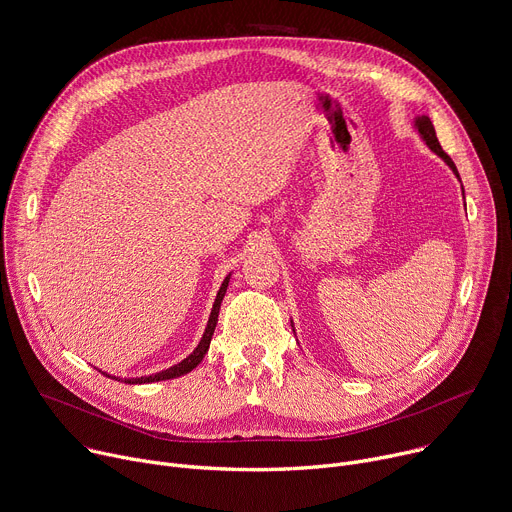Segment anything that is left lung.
<instances>
[{
  "mask_svg": "<svg viewBox=\"0 0 512 512\" xmlns=\"http://www.w3.org/2000/svg\"><path fill=\"white\" fill-rule=\"evenodd\" d=\"M416 128H418V132H421V136L425 138V143L431 147V151H435L451 169H453V173L459 177V173H457V167H455V163L451 161V157L441 149V143L437 141V134H435V128H433V122L427 118V116H421L416 120Z\"/></svg>",
  "mask_w": 512,
  "mask_h": 512,
  "instance_id": "obj_1",
  "label": "left lung"
}]
</instances>
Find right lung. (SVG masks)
Segmentation results:
<instances>
[{
	"label": "right lung",
	"instance_id": "obj_1",
	"mask_svg": "<svg viewBox=\"0 0 512 512\" xmlns=\"http://www.w3.org/2000/svg\"><path fill=\"white\" fill-rule=\"evenodd\" d=\"M228 280H230V277H226V280H224L222 286H220V290H218L214 308H212V312H210V320H208L206 333H204L200 345L196 347V351H194L190 357H185L181 363H177V365H173V367H169V369H165V371H159V374H155V376L132 378V380H124V382H126V384H151V382H161V380H173V378H179V376H183V374H188V371H192V369L204 359V355L208 353V347H210V341H212V335H214V329H216V322H218L220 302H222V298H224V294H226ZM104 376H106V374H104ZM108 378H110V376H108Z\"/></svg>",
	"mask_w": 512,
	"mask_h": 512
}]
</instances>
